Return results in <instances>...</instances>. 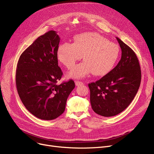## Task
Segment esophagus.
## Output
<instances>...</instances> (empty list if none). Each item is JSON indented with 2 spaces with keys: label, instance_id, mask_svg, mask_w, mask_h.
<instances>
[{
  "label": "esophagus",
  "instance_id": "obj_1",
  "mask_svg": "<svg viewBox=\"0 0 154 154\" xmlns=\"http://www.w3.org/2000/svg\"><path fill=\"white\" fill-rule=\"evenodd\" d=\"M75 85H76V86H79V85H83L84 84V83L82 82H81V81H75Z\"/></svg>",
  "mask_w": 154,
  "mask_h": 154
}]
</instances>
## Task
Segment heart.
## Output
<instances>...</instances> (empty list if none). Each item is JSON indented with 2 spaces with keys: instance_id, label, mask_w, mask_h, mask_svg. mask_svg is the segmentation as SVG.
Here are the masks:
<instances>
[{
  "instance_id": "obj_1",
  "label": "heart",
  "mask_w": 154,
  "mask_h": 154,
  "mask_svg": "<svg viewBox=\"0 0 154 154\" xmlns=\"http://www.w3.org/2000/svg\"><path fill=\"white\" fill-rule=\"evenodd\" d=\"M57 55L59 60L69 69L82 55L84 61L71 69L70 77L83 78L92 72L95 76H103L114 67L120 55V48L97 33L86 32L75 35L72 44H60Z\"/></svg>"
}]
</instances>
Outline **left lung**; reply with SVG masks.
<instances>
[{"instance_id":"1","label":"left lung","mask_w":154,"mask_h":154,"mask_svg":"<svg viewBox=\"0 0 154 154\" xmlns=\"http://www.w3.org/2000/svg\"><path fill=\"white\" fill-rule=\"evenodd\" d=\"M116 38L122 50L120 60L107 75L88 84L92 108L103 117L115 116L124 111L135 97L141 81L140 66L135 53Z\"/></svg>"}]
</instances>
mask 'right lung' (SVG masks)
<instances>
[{
  "instance_id": "1",
  "label": "right lung",
  "mask_w": 154,
  "mask_h": 154,
  "mask_svg": "<svg viewBox=\"0 0 154 154\" xmlns=\"http://www.w3.org/2000/svg\"><path fill=\"white\" fill-rule=\"evenodd\" d=\"M59 42L54 30L38 37L21 54L16 69V87L22 102L32 114L45 120L63 114L75 87L71 79L57 84L63 75L57 55Z\"/></svg>"
}]
</instances>
